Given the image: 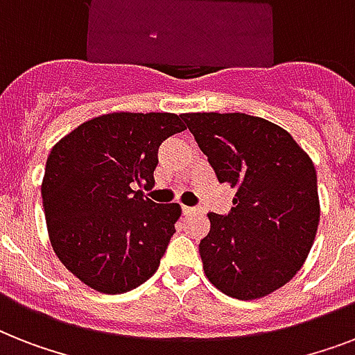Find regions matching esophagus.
Listing matches in <instances>:
<instances>
[{
	"label": "esophagus",
	"mask_w": 355,
	"mask_h": 355,
	"mask_svg": "<svg viewBox=\"0 0 355 355\" xmlns=\"http://www.w3.org/2000/svg\"><path fill=\"white\" fill-rule=\"evenodd\" d=\"M184 216H191V214H200V208H191V206H182Z\"/></svg>",
	"instance_id": "34e87169"
}]
</instances>
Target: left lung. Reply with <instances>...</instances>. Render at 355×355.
Masks as SVG:
<instances>
[{
	"label": "left lung",
	"mask_w": 355,
	"mask_h": 355,
	"mask_svg": "<svg viewBox=\"0 0 355 355\" xmlns=\"http://www.w3.org/2000/svg\"><path fill=\"white\" fill-rule=\"evenodd\" d=\"M217 180L236 189L228 216L208 214L199 252L206 278L254 300L286 286L308 258L320 219L308 153L275 123L248 114H182Z\"/></svg>",
	"instance_id": "obj_1"
}]
</instances>
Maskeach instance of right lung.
I'll return each mask as SVG.
<instances>
[{
  "instance_id": "right-lung-1",
  "label": "right lung",
  "mask_w": 355,
  "mask_h": 355,
  "mask_svg": "<svg viewBox=\"0 0 355 355\" xmlns=\"http://www.w3.org/2000/svg\"><path fill=\"white\" fill-rule=\"evenodd\" d=\"M169 112H112L80 123L46 162L42 202L57 258L92 289L127 293L155 275L175 223L177 202L156 205L158 147L186 130Z\"/></svg>"
}]
</instances>
